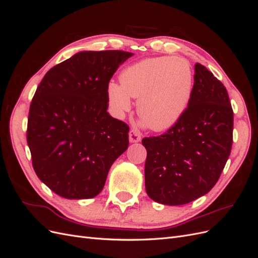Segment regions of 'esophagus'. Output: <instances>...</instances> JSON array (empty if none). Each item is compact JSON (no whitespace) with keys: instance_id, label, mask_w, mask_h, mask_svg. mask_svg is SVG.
<instances>
[{"instance_id":"esophagus-1","label":"esophagus","mask_w":258,"mask_h":258,"mask_svg":"<svg viewBox=\"0 0 258 258\" xmlns=\"http://www.w3.org/2000/svg\"><path fill=\"white\" fill-rule=\"evenodd\" d=\"M129 141L130 143H138L141 141V135L136 129H131L129 132Z\"/></svg>"}]
</instances>
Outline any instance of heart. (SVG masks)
Returning <instances> with one entry per match:
<instances>
[{
  "label": "heart",
  "instance_id": "1",
  "mask_svg": "<svg viewBox=\"0 0 258 258\" xmlns=\"http://www.w3.org/2000/svg\"><path fill=\"white\" fill-rule=\"evenodd\" d=\"M194 74L188 61L179 57L148 58L131 64L120 74V84L106 88L108 104L121 117L131 98L138 99L137 112L154 131L172 127L185 113L191 98Z\"/></svg>",
  "mask_w": 258,
  "mask_h": 258
}]
</instances>
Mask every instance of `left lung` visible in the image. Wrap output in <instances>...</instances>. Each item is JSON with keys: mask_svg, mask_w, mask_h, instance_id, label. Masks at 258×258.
Segmentation results:
<instances>
[{"mask_svg": "<svg viewBox=\"0 0 258 258\" xmlns=\"http://www.w3.org/2000/svg\"><path fill=\"white\" fill-rule=\"evenodd\" d=\"M191 98L166 134L144 138L145 189L161 205L189 204L220 178L232 144L233 112L225 86L196 63Z\"/></svg>", "mask_w": 258, "mask_h": 258, "instance_id": "obj_1", "label": "left lung"}]
</instances>
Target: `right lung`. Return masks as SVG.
<instances>
[{
	"mask_svg": "<svg viewBox=\"0 0 258 258\" xmlns=\"http://www.w3.org/2000/svg\"><path fill=\"white\" fill-rule=\"evenodd\" d=\"M132 52L80 51L45 74L30 105L27 141L38 178L59 196L103 189L127 150L129 127L107 113V85Z\"/></svg>",
	"mask_w": 258,
	"mask_h": 258,
	"instance_id": "right-lung-1",
	"label": "right lung"
}]
</instances>
